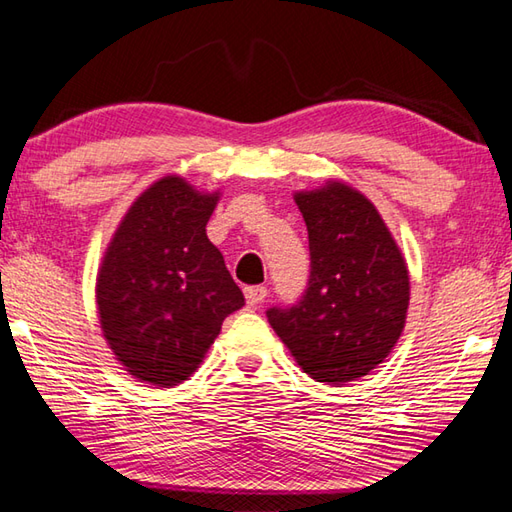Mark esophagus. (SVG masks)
Masks as SVG:
<instances>
[{
	"label": "esophagus",
	"instance_id": "1",
	"mask_svg": "<svg viewBox=\"0 0 512 512\" xmlns=\"http://www.w3.org/2000/svg\"><path fill=\"white\" fill-rule=\"evenodd\" d=\"M244 295H246V304L248 306H257V304L264 302L266 295H268V290L264 286H248V288H244Z\"/></svg>",
	"mask_w": 512,
	"mask_h": 512
}]
</instances>
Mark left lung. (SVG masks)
Returning a JSON list of instances; mask_svg holds the SVG:
<instances>
[{"label":"left lung","mask_w":512,"mask_h":512,"mask_svg":"<svg viewBox=\"0 0 512 512\" xmlns=\"http://www.w3.org/2000/svg\"><path fill=\"white\" fill-rule=\"evenodd\" d=\"M310 248L304 297L268 322L317 382L368 375L402 335L410 299L406 259L368 197L344 182L295 193Z\"/></svg>","instance_id":"obj_1"}]
</instances>
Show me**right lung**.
Segmentation results:
<instances>
[{"instance_id":"right-lung-1","label":"right lung","mask_w":512,"mask_h":512,"mask_svg":"<svg viewBox=\"0 0 512 512\" xmlns=\"http://www.w3.org/2000/svg\"><path fill=\"white\" fill-rule=\"evenodd\" d=\"M219 193L184 177L148 186L128 208L97 275V313L119 364L173 388L195 373L222 322L244 306L206 224Z\"/></svg>"}]
</instances>
